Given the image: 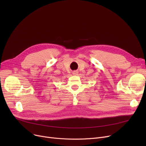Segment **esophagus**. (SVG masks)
Instances as JSON below:
<instances>
[{
	"mask_svg": "<svg viewBox=\"0 0 146 146\" xmlns=\"http://www.w3.org/2000/svg\"><path fill=\"white\" fill-rule=\"evenodd\" d=\"M73 75H75V76H76V75H78V72H77V71H74V72H73Z\"/></svg>",
	"mask_w": 146,
	"mask_h": 146,
	"instance_id": "1",
	"label": "esophagus"
}]
</instances>
